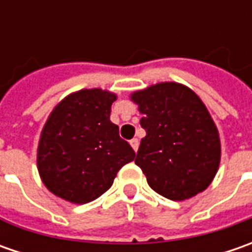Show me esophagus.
<instances>
[{
	"label": "esophagus",
	"mask_w": 252,
	"mask_h": 252,
	"mask_svg": "<svg viewBox=\"0 0 252 252\" xmlns=\"http://www.w3.org/2000/svg\"><path fill=\"white\" fill-rule=\"evenodd\" d=\"M130 146L133 147V150L137 151V149H139V139H131Z\"/></svg>",
	"instance_id": "obj_1"
}]
</instances>
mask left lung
<instances>
[{"label": "left lung", "mask_w": 252, "mask_h": 252, "mask_svg": "<svg viewBox=\"0 0 252 252\" xmlns=\"http://www.w3.org/2000/svg\"><path fill=\"white\" fill-rule=\"evenodd\" d=\"M146 137L134 162L153 190L185 200L210 185L220 162V140L206 106L189 88L162 83L134 92Z\"/></svg>", "instance_id": "1"}]
</instances>
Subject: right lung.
<instances>
[{
	"mask_svg": "<svg viewBox=\"0 0 252 252\" xmlns=\"http://www.w3.org/2000/svg\"><path fill=\"white\" fill-rule=\"evenodd\" d=\"M116 95L83 90L60 102L44 125L37 168L54 195L88 203L111 188L118 171L136 153L109 121Z\"/></svg>",
	"mask_w": 252,
	"mask_h": 252,
	"instance_id": "add662e5",
	"label": "right lung"
}]
</instances>
